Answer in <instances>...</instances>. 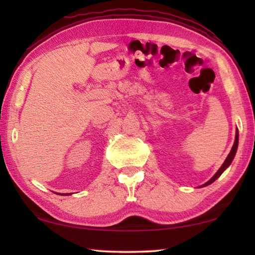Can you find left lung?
<instances>
[{
  "mask_svg": "<svg viewBox=\"0 0 255 255\" xmlns=\"http://www.w3.org/2000/svg\"><path fill=\"white\" fill-rule=\"evenodd\" d=\"M237 146H239V130H236V133H235V140H234V145H233V147H232V149H231V152H230V154H228V156L226 157V159H225V162L223 163V165L219 167V170L216 172V174L213 176V178H211L208 182H206L205 184H202V185H200V188H202V187H206V185H209V184H211L214 182V181H216L217 180L219 176L222 175V173L224 171H225L228 166L231 165V163L233 162V159H234V156H235V154H236V150H237Z\"/></svg>",
  "mask_w": 255,
  "mask_h": 255,
  "instance_id": "left-lung-1",
  "label": "left lung"
}]
</instances>
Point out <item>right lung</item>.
Returning a JSON list of instances; mask_svg holds the SVG:
<instances>
[{
  "label": "right lung",
  "instance_id": "add662e5",
  "mask_svg": "<svg viewBox=\"0 0 255 255\" xmlns=\"http://www.w3.org/2000/svg\"><path fill=\"white\" fill-rule=\"evenodd\" d=\"M57 195H59V193H57ZM70 195H71V193H70ZM62 196H68V195H67V193H64V195H62Z\"/></svg>",
  "mask_w": 255,
  "mask_h": 255
}]
</instances>
